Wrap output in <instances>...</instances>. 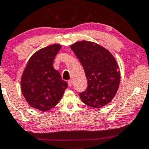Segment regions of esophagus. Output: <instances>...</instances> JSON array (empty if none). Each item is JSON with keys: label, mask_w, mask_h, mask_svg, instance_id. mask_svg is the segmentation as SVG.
Listing matches in <instances>:
<instances>
[{"label": "esophagus", "mask_w": 149, "mask_h": 149, "mask_svg": "<svg viewBox=\"0 0 149 149\" xmlns=\"http://www.w3.org/2000/svg\"><path fill=\"white\" fill-rule=\"evenodd\" d=\"M68 84H69V86H72V84H73V81L71 80H69L68 81Z\"/></svg>", "instance_id": "1"}]
</instances>
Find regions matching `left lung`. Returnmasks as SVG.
<instances>
[{
	"label": "left lung",
	"instance_id": "obj_1",
	"mask_svg": "<svg viewBox=\"0 0 149 149\" xmlns=\"http://www.w3.org/2000/svg\"><path fill=\"white\" fill-rule=\"evenodd\" d=\"M70 48L83 67L87 79L86 91L80 93L84 104L101 108L112 100L120 85V72L111 52L97 43L82 40Z\"/></svg>",
	"mask_w": 149,
	"mask_h": 149
}]
</instances>
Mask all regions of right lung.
Instances as JSON below:
<instances>
[{
    "label": "right lung",
    "instance_id": "right-lung-1",
    "mask_svg": "<svg viewBox=\"0 0 149 149\" xmlns=\"http://www.w3.org/2000/svg\"><path fill=\"white\" fill-rule=\"evenodd\" d=\"M61 47L54 44L37 51L29 58L22 75V95L30 106L42 111L54 108L68 87L53 65Z\"/></svg>",
    "mask_w": 149,
    "mask_h": 149
}]
</instances>
